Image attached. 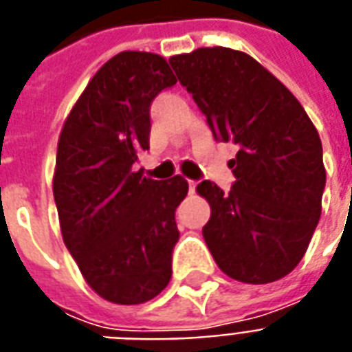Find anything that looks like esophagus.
Returning a JSON list of instances; mask_svg holds the SVG:
<instances>
[{
  "label": "esophagus",
  "mask_w": 352,
  "mask_h": 352,
  "mask_svg": "<svg viewBox=\"0 0 352 352\" xmlns=\"http://www.w3.org/2000/svg\"><path fill=\"white\" fill-rule=\"evenodd\" d=\"M195 190H196V182H195V179H189V192L192 195Z\"/></svg>",
  "instance_id": "1"
}]
</instances>
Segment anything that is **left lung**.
Instances as JSON below:
<instances>
[{
  "label": "left lung",
  "instance_id": "8db88e82",
  "mask_svg": "<svg viewBox=\"0 0 352 352\" xmlns=\"http://www.w3.org/2000/svg\"><path fill=\"white\" fill-rule=\"evenodd\" d=\"M217 141L239 146L230 192L204 179V239L231 279L264 285L290 274L314 235L325 189L320 133L287 86L250 54L201 47L168 58Z\"/></svg>",
  "mask_w": 352,
  "mask_h": 352
}]
</instances>
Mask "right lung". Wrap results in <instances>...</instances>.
Returning a JSON list of instances; mask_svg holds the SVG:
<instances>
[{"label": "right lung", "instance_id": "right-lung-1", "mask_svg": "<svg viewBox=\"0 0 352 352\" xmlns=\"http://www.w3.org/2000/svg\"><path fill=\"white\" fill-rule=\"evenodd\" d=\"M174 84L163 56L122 51L95 73L60 132L53 195L64 244L111 303H145L173 275L174 213L189 184L145 178L133 163L148 151L152 100Z\"/></svg>", "mask_w": 352, "mask_h": 352}]
</instances>
